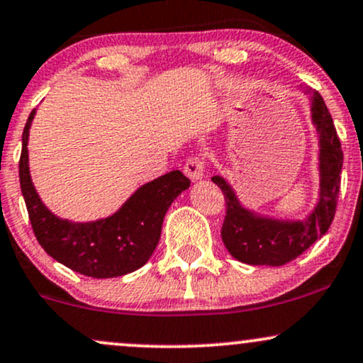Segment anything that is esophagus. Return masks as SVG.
<instances>
[{
  "label": "esophagus",
  "instance_id": "obj_1",
  "mask_svg": "<svg viewBox=\"0 0 363 363\" xmlns=\"http://www.w3.org/2000/svg\"><path fill=\"white\" fill-rule=\"evenodd\" d=\"M205 158L201 155L189 157L184 164V174L191 181H199L203 177V174H205Z\"/></svg>",
  "mask_w": 363,
  "mask_h": 363
}]
</instances>
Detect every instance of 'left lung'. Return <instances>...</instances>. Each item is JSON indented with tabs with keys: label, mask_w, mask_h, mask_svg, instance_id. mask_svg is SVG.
<instances>
[{
	"label": "left lung",
	"mask_w": 363,
	"mask_h": 363,
	"mask_svg": "<svg viewBox=\"0 0 363 363\" xmlns=\"http://www.w3.org/2000/svg\"><path fill=\"white\" fill-rule=\"evenodd\" d=\"M312 121L320 136V198L306 222L257 218L237 201L225 179L211 181L225 196L222 240L235 259L247 264L281 266L294 261L328 232L338 205L343 150L335 123L319 91H312Z\"/></svg>",
	"instance_id": "left-lung-1"
}]
</instances>
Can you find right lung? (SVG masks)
<instances>
[{
	"label": "right lung",
	"mask_w": 363,
	"mask_h": 363,
	"mask_svg": "<svg viewBox=\"0 0 363 363\" xmlns=\"http://www.w3.org/2000/svg\"><path fill=\"white\" fill-rule=\"evenodd\" d=\"M34 114L32 111L23 128L18 174L39 244L54 259L85 277L114 278L141 268L155 251L169 206L189 187V179L181 170H172L140 187L109 218L90 223L57 218L43 205L28 172L27 140Z\"/></svg>",
	"instance_id": "obj_1"
}]
</instances>
